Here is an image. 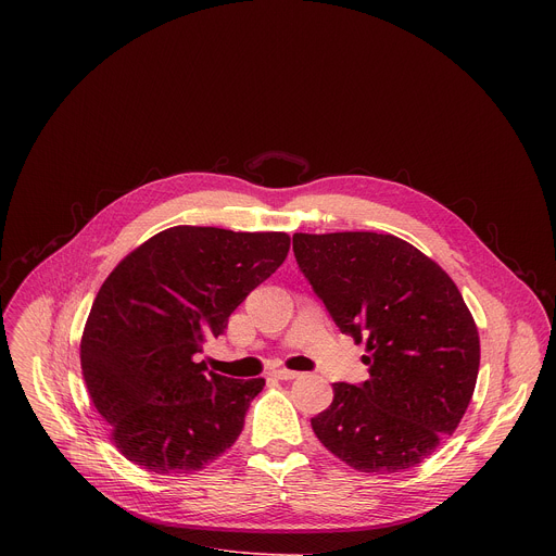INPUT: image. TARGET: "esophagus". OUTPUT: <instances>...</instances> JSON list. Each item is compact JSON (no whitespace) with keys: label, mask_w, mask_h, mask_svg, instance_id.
Here are the masks:
<instances>
[{"label":"esophagus","mask_w":556,"mask_h":556,"mask_svg":"<svg viewBox=\"0 0 556 556\" xmlns=\"http://www.w3.org/2000/svg\"><path fill=\"white\" fill-rule=\"evenodd\" d=\"M273 376L279 378V380H294V378H299L301 374H299V371H292V369H275Z\"/></svg>","instance_id":"34e87169"}]
</instances>
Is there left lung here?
<instances>
[{"label":"left lung","mask_w":556,"mask_h":556,"mask_svg":"<svg viewBox=\"0 0 556 556\" xmlns=\"http://www.w3.org/2000/svg\"><path fill=\"white\" fill-rule=\"evenodd\" d=\"M292 251L334 324L365 341L369 380L334 382L321 444L363 472H401L451 435L475 391L480 334L453 279L393 235L294 232Z\"/></svg>","instance_id":"1"}]
</instances>
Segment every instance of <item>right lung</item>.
Here are the masks:
<instances>
[{
  "label": "right lung",
  "instance_id": "obj_1",
  "mask_svg": "<svg viewBox=\"0 0 556 556\" xmlns=\"http://www.w3.org/2000/svg\"><path fill=\"white\" fill-rule=\"evenodd\" d=\"M286 232L174 226L103 281L81 369L116 448L157 475L200 470L235 444L264 378L206 371L202 345L286 260Z\"/></svg>",
  "mask_w": 556,
  "mask_h": 556
}]
</instances>
